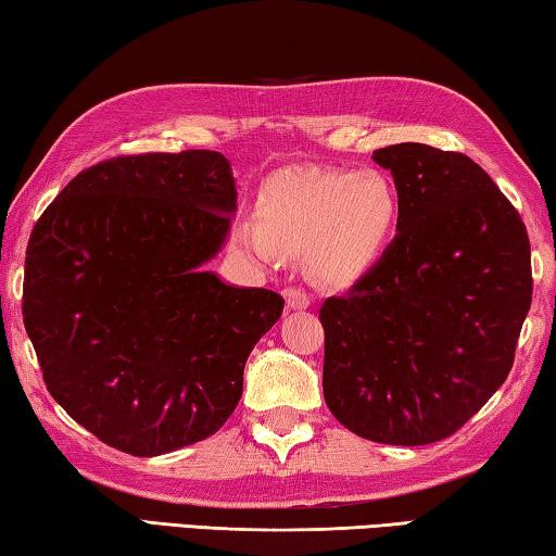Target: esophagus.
I'll return each mask as SVG.
<instances>
[{
  "instance_id": "obj_1",
  "label": "esophagus",
  "mask_w": 556,
  "mask_h": 556,
  "mask_svg": "<svg viewBox=\"0 0 556 556\" xmlns=\"http://www.w3.org/2000/svg\"><path fill=\"white\" fill-rule=\"evenodd\" d=\"M283 295H286V303H288L290 311H305V307H311V303H313L311 293H307V290H303V288H295V286L286 288Z\"/></svg>"
}]
</instances>
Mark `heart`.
I'll return each mask as SVG.
<instances>
[{
    "mask_svg": "<svg viewBox=\"0 0 556 556\" xmlns=\"http://www.w3.org/2000/svg\"><path fill=\"white\" fill-rule=\"evenodd\" d=\"M258 224L239 239L263 261L278 249L307 253L325 278L348 283L384 256L399 222V197L375 169H293L273 177L258 199Z\"/></svg>",
    "mask_w": 556,
    "mask_h": 556,
    "instance_id": "obj_1",
    "label": "heart"
}]
</instances>
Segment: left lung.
<instances>
[{
  "label": "left lung",
  "mask_w": 556,
  "mask_h": 556,
  "mask_svg": "<svg viewBox=\"0 0 556 556\" xmlns=\"http://www.w3.org/2000/svg\"><path fill=\"white\" fill-rule=\"evenodd\" d=\"M371 160L399 194L394 241L320 307L323 391L367 441L448 439L503 387L532 303L530 239L483 167L421 142Z\"/></svg>",
  "instance_id": "left-lung-1"
}]
</instances>
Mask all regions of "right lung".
<instances>
[{
    "label": "right lung",
    "mask_w": 556,
    "mask_h": 556,
    "mask_svg": "<svg viewBox=\"0 0 556 556\" xmlns=\"http://www.w3.org/2000/svg\"><path fill=\"white\" fill-rule=\"evenodd\" d=\"M222 152L113 157L80 172L36 222L24 327L49 394L100 441L152 458L216 433L283 298L202 266L231 229Z\"/></svg>",
    "instance_id": "right-lung-1"
}]
</instances>
